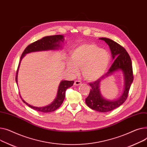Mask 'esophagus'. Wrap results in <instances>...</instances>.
Listing matches in <instances>:
<instances>
[{
	"label": "esophagus",
	"mask_w": 147,
	"mask_h": 147,
	"mask_svg": "<svg viewBox=\"0 0 147 147\" xmlns=\"http://www.w3.org/2000/svg\"><path fill=\"white\" fill-rule=\"evenodd\" d=\"M81 84V82L80 81H75L74 82V85L75 86H78V85H80Z\"/></svg>",
	"instance_id": "34e87169"
}]
</instances>
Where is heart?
Here are the masks:
<instances>
[{
    "label": "heart",
    "mask_w": 147,
    "mask_h": 147,
    "mask_svg": "<svg viewBox=\"0 0 147 147\" xmlns=\"http://www.w3.org/2000/svg\"><path fill=\"white\" fill-rule=\"evenodd\" d=\"M110 62V55L107 50L100 49L94 43H84L71 51V60L67 62V67L74 75L81 67L84 78L94 81L106 73Z\"/></svg>",
    "instance_id": "b5f03b06"
}]
</instances>
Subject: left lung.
<instances>
[{
	"instance_id": "8db88e82",
	"label": "left lung",
	"mask_w": 147,
	"mask_h": 147,
	"mask_svg": "<svg viewBox=\"0 0 147 147\" xmlns=\"http://www.w3.org/2000/svg\"><path fill=\"white\" fill-rule=\"evenodd\" d=\"M109 45L113 59L115 60L109 71L100 79L94 82L90 83L91 87L88 96L85 99L87 105L91 109L99 112H108L119 107L126 101L131 85L134 80L132 61L126 50L113 40L107 38H100ZM121 71L124 77V89L123 94L118 99L107 100L101 95L100 84L106 77L115 72Z\"/></svg>"
}]
</instances>
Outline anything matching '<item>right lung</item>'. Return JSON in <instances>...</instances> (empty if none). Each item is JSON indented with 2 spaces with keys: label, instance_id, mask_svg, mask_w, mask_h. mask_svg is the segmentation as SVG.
<instances>
[{
  "label": "right lung",
  "instance_id": "obj_1",
  "mask_svg": "<svg viewBox=\"0 0 147 147\" xmlns=\"http://www.w3.org/2000/svg\"><path fill=\"white\" fill-rule=\"evenodd\" d=\"M65 39L64 36L62 35H56V36H46L42 38L40 40H38L35 42L31 43V45H28L23 51V53L21 56L20 62L19 66L17 69L16 74V82L18 84V74L20 63L22 58L28 53L32 52H37V51H49V50H57L59 49H62V42H63ZM74 83V81H66L63 80L60 82L57 96L54 101L50 103V105L44 106V107H35L29 105L28 103L25 102L21 97L20 95V97L21 98L22 101L26 105H27L29 107L37 110L38 111L43 112V113H49V112L54 111L57 110L63 103V100L65 97V93L66 90L73 85Z\"/></svg>",
  "mask_w": 147,
  "mask_h": 147
}]
</instances>
